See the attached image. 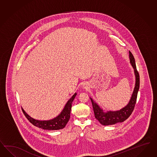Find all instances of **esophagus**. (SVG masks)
Returning a JSON list of instances; mask_svg holds the SVG:
<instances>
[{"instance_id":"esophagus-1","label":"esophagus","mask_w":157,"mask_h":157,"mask_svg":"<svg viewBox=\"0 0 157 157\" xmlns=\"http://www.w3.org/2000/svg\"><path fill=\"white\" fill-rule=\"evenodd\" d=\"M82 87H83V88H84V89H86V90H87V89H88V88H89V86H88V84L86 83L83 84Z\"/></svg>"}]
</instances>
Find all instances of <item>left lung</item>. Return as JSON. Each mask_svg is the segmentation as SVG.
Segmentation results:
<instances>
[{
    "mask_svg": "<svg viewBox=\"0 0 157 157\" xmlns=\"http://www.w3.org/2000/svg\"><path fill=\"white\" fill-rule=\"evenodd\" d=\"M129 61L130 65L134 70L135 75V85L134 89L130 97L129 101L125 107L117 111H106L101 108L90 97L92 102V107L95 114V117L101 124L103 125H114L118 122H122L126 120L134 109V106L136 103L137 94L140 88V76L136 69V62L133 54L129 51Z\"/></svg>",
    "mask_w": 157,
    "mask_h": 157,
    "instance_id": "1",
    "label": "left lung"
}]
</instances>
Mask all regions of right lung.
Here are the masks:
<instances>
[{"instance_id":"right-lung-1","label":"right lung","mask_w":157,"mask_h":157,"mask_svg":"<svg viewBox=\"0 0 157 157\" xmlns=\"http://www.w3.org/2000/svg\"><path fill=\"white\" fill-rule=\"evenodd\" d=\"M75 92L71 98L67 101L65 104V107L62 109L61 112L53 119L48 120H38L33 119L29 115H28L25 111L22 108L24 114L27 119L33 125L41 128L42 129L49 130H59L65 128L66 125L69 121L70 117V112L72 106L73 100L77 95Z\"/></svg>"}]
</instances>
